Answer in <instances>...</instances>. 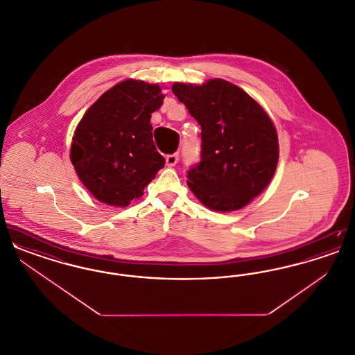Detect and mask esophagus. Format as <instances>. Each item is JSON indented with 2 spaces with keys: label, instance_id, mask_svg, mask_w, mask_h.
<instances>
[{
  "label": "esophagus",
  "instance_id": "34e87169",
  "mask_svg": "<svg viewBox=\"0 0 355 355\" xmlns=\"http://www.w3.org/2000/svg\"><path fill=\"white\" fill-rule=\"evenodd\" d=\"M177 162H178V154L177 153L166 155V165L168 166H174Z\"/></svg>",
  "mask_w": 355,
  "mask_h": 355
}]
</instances>
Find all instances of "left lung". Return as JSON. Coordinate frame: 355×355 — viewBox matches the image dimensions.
Segmentation results:
<instances>
[{"instance_id": "8db88e82", "label": "left lung", "mask_w": 355, "mask_h": 355, "mask_svg": "<svg viewBox=\"0 0 355 355\" xmlns=\"http://www.w3.org/2000/svg\"><path fill=\"white\" fill-rule=\"evenodd\" d=\"M173 93L201 125V161L187 185L216 211H233L259 196L275 173L278 137L268 113L236 85L216 78L175 83Z\"/></svg>"}]
</instances>
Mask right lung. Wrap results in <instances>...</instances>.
Listing matches in <instances>:
<instances>
[{"label":"right lung","instance_id":"1","mask_svg":"<svg viewBox=\"0 0 355 355\" xmlns=\"http://www.w3.org/2000/svg\"><path fill=\"white\" fill-rule=\"evenodd\" d=\"M164 98L158 85L126 80L105 92L80 121L70 159L81 182L100 202L130 205L165 166L150 123Z\"/></svg>","mask_w":355,"mask_h":355}]
</instances>
